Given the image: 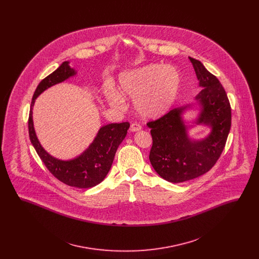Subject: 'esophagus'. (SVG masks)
I'll return each instance as SVG.
<instances>
[{
  "mask_svg": "<svg viewBox=\"0 0 259 259\" xmlns=\"http://www.w3.org/2000/svg\"><path fill=\"white\" fill-rule=\"evenodd\" d=\"M141 129H142V126L140 124L137 123V122L131 124V126H130V131L131 132H137V131H140Z\"/></svg>",
  "mask_w": 259,
  "mask_h": 259,
  "instance_id": "esophagus-1",
  "label": "esophagus"
}]
</instances>
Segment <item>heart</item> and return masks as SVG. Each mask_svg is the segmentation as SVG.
<instances>
[{
	"label": "heart",
	"instance_id": "obj_1",
	"mask_svg": "<svg viewBox=\"0 0 259 259\" xmlns=\"http://www.w3.org/2000/svg\"><path fill=\"white\" fill-rule=\"evenodd\" d=\"M181 87L182 76L176 68L149 64L125 71L119 75L117 91L107 88L104 94L112 108L122 109L124 99H131L140 116L156 119L171 110L179 97Z\"/></svg>",
	"mask_w": 259,
	"mask_h": 259
}]
</instances>
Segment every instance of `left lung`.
Segmentation results:
<instances>
[{"label": "left lung", "instance_id": "8db88e82", "mask_svg": "<svg viewBox=\"0 0 259 259\" xmlns=\"http://www.w3.org/2000/svg\"><path fill=\"white\" fill-rule=\"evenodd\" d=\"M202 90L196 102L176 108L159 119L148 122L152 148L149 160L164 180L178 184L196 179L208 172L220 158L231 127V108L220 80L200 61L189 57ZM196 107L199 112L192 124L183 113ZM195 124L211 129L202 139H192L188 130Z\"/></svg>", "mask_w": 259, "mask_h": 259}]
</instances>
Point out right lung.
Wrapping results in <instances>:
<instances>
[{
	"label": "right lung",
	"mask_w": 259,
	"mask_h": 259,
	"mask_svg": "<svg viewBox=\"0 0 259 259\" xmlns=\"http://www.w3.org/2000/svg\"><path fill=\"white\" fill-rule=\"evenodd\" d=\"M65 61L50 75L44 78L34 93L29 114V136L33 147L50 172L60 182L77 188H89L99 185L111 169L115 152L127 134L129 122L102 126L89 147L78 156L61 160L53 157L40 145L33 122V107L36 99L47 89L74 76L76 71Z\"/></svg>",
	"instance_id": "add662e5"
}]
</instances>
